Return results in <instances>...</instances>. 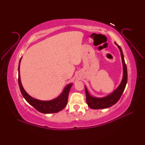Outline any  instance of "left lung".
<instances>
[{"label": "left lung", "mask_w": 145, "mask_h": 145, "mask_svg": "<svg viewBox=\"0 0 145 145\" xmlns=\"http://www.w3.org/2000/svg\"><path fill=\"white\" fill-rule=\"evenodd\" d=\"M115 44L118 46L120 49V53H121V57L123 64V78L121 83L119 85L116 90L111 94L107 95V96L103 98H97L91 97L89 94L88 89L85 86V91L86 96V102L90 108L93 109H105L111 107L112 105H114L116 103L120 100V97L124 91L127 82V69L125 62L124 60V56L123 54L122 50L120 46L115 43Z\"/></svg>", "instance_id": "obj_1"}]
</instances>
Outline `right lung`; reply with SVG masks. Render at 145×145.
I'll list each match as a JSON object with an SVG mask.
<instances>
[{
    "instance_id": "right-lung-1",
    "label": "right lung",
    "mask_w": 145,
    "mask_h": 145,
    "mask_svg": "<svg viewBox=\"0 0 145 145\" xmlns=\"http://www.w3.org/2000/svg\"><path fill=\"white\" fill-rule=\"evenodd\" d=\"M21 59L20 60L18 65V84L24 99L26 100L29 104L32 105L34 108L41 113L50 114V113H56L61 111L67 106L68 94H69L71 87L72 86L73 84L71 83L67 85L63 89V92L59 96L57 97L56 99L52 100H48V101H43L38 99H35L31 97L30 95L27 93V92L24 89L22 84L20 80V64Z\"/></svg>"
}]
</instances>
